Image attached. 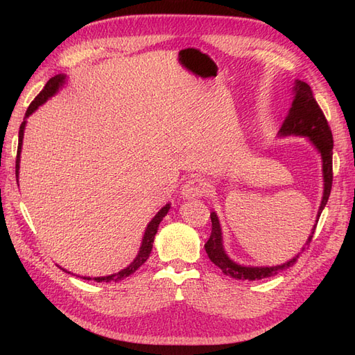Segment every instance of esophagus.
<instances>
[{"label": "esophagus", "instance_id": "34e87169", "mask_svg": "<svg viewBox=\"0 0 355 355\" xmlns=\"http://www.w3.org/2000/svg\"><path fill=\"white\" fill-rule=\"evenodd\" d=\"M210 185L202 178H191L182 187V197L184 198H198L210 192Z\"/></svg>", "mask_w": 355, "mask_h": 355}]
</instances>
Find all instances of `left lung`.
Instances as JSON below:
<instances>
[{"label":"left lung","mask_w":355,"mask_h":355,"mask_svg":"<svg viewBox=\"0 0 355 355\" xmlns=\"http://www.w3.org/2000/svg\"><path fill=\"white\" fill-rule=\"evenodd\" d=\"M295 99L292 103V108L288 111V115L286 116V120L280 128L282 136H288V135H297V136H306L311 139V142L315 145V148L320 151L321 158H323V178H324V192H323V200H321V206L318 209L317 214V220L313 231H311L308 241L305 245H309L311 240L314 237V232L317 228V223L320 219V214L323 211L324 206L327 204V200L330 197V191H331V182H333V136L330 125L326 120V116L321 111L320 105L314 99L313 92H311V87L304 83V81H296L295 85ZM210 219H211V234L207 243L204 244V249H206L209 259L219 266L222 272L225 275H228L234 280H262V278L266 277H272L277 275L278 272L286 271L288 266H292L299 254L305 252L308 247H304L302 252H300L296 257H293L292 261H288L287 263L283 265H277V266H243L232 262L230 257L227 256L223 250L222 245V231H220V225L219 219L216 216V213L211 211L210 213Z\"/></svg>","instance_id":"8db88e82"}]
</instances>
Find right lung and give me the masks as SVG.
<instances>
[{
	"label": "right lung",
	"mask_w": 355,
	"mask_h": 355,
	"mask_svg": "<svg viewBox=\"0 0 355 355\" xmlns=\"http://www.w3.org/2000/svg\"><path fill=\"white\" fill-rule=\"evenodd\" d=\"M63 81H65V75H62V73L56 75V77L50 78V80L47 81V84L44 85V89H42V90L38 93L37 98H35L34 101H32L31 105L28 106L25 116H29L32 112H34V111L38 108L40 105L44 103V102L50 98V96L55 94V93L59 90L60 85L63 84ZM25 124H26V121H24L22 124H20V128H19V146H17V157H16V176L19 175L20 149H22V139H24ZM168 209H170V204H166V206L155 214L154 219L148 223V228H146L145 235H144V241H142V245H141V250H139V253H137V256H136V259H135L130 265H128V266L125 268V270H123V271H120V272H116V274H112V275L96 277L94 282H98V283H102V282H103V283L115 282V283H116V282L124 280V278H127V277H130L136 270H139V268H141V266L146 262L149 254H151L153 243H154V239H155V234H157V231H158L159 222L163 220V218L167 214ZM63 271H65V270H63ZM83 278H84V280H92L90 277H83Z\"/></svg>",
	"instance_id": "1"
}]
</instances>
